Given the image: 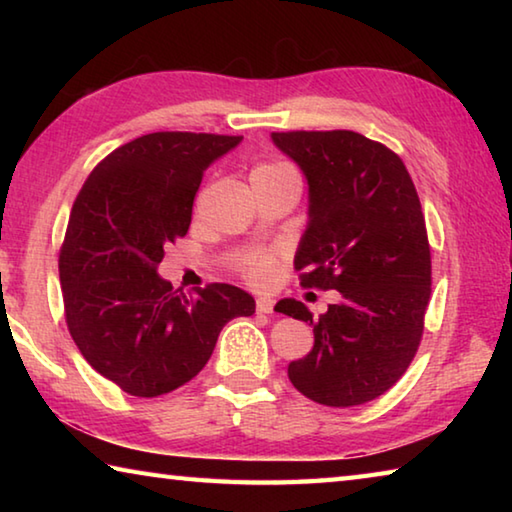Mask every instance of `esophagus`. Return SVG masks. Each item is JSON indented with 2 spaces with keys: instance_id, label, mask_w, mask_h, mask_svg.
Returning a JSON list of instances; mask_svg holds the SVG:
<instances>
[{
  "instance_id": "obj_1",
  "label": "esophagus",
  "mask_w": 512,
  "mask_h": 512,
  "mask_svg": "<svg viewBox=\"0 0 512 512\" xmlns=\"http://www.w3.org/2000/svg\"><path fill=\"white\" fill-rule=\"evenodd\" d=\"M257 311H259V314H271L273 300L271 298H257Z\"/></svg>"
}]
</instances>
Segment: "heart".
I'll use <instances>...</instances> for the list:
<instances>
[{
    "label": "heart",
    "instance_id": "b5f03b06",
    "mask_svg": "<svg viewBox=\"0 0 512 512\" xmlns=\"http://www.w3.org/2000/svg\"><path fill=\"white\" fill-rule=\"evenodd\" d=\"M275 171H291L289 167H284V164H259V167L253 171V173H275ZM246 273H248V277L253 282H266L268 277H271V273H273V264H271V259L268 257H257V259H253V262L248 264V268H246Z\"/></svg>",
    "mask_w": 512,
    "mask_h": 512
}]
</instances>
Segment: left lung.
Here are the masks:
<instances>
[{
  "instance_id": "left-lung-1",
  "label": "left lung",
  "mask_w": 512,
  "mask_h": 512,
  "mask_svg": "<svg viewBox=\"0 0 512 512\" xmlns=\"http://www.w3.org/2000/svg\"><path fill=\"white\" fill-rule=\"evenodd\" d=\"M307 180V228L296 250L302 287L334 289L314 320L300 300L275 311L314 325V348L289 363L302 395L357 406L400 379L422 339L431 255L418 192L400 155L352 131L271 133Z\"/></svg>"
}]
</instances>
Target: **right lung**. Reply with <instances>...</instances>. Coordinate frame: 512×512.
Instances as JSON below:
<instances>
[{"instance_id":"1","label":"right lung","mask_w":512,"mask_h":512,"mask_svg":"<svg viewBox=\"0 0 512 512\" xmlns=\"http://www.w3.org/2000/svg\"><path fill=\"white\" fill-rule=\"evenodd\" d=\"M244 137L149 133L99 162L76 196L60 287L67 327L90 366L135 397L176 391L203 370L228 320L255 314L232 284L194 296L158 273L185 237L203 171Z\"/></svg>"}]
</instances>
